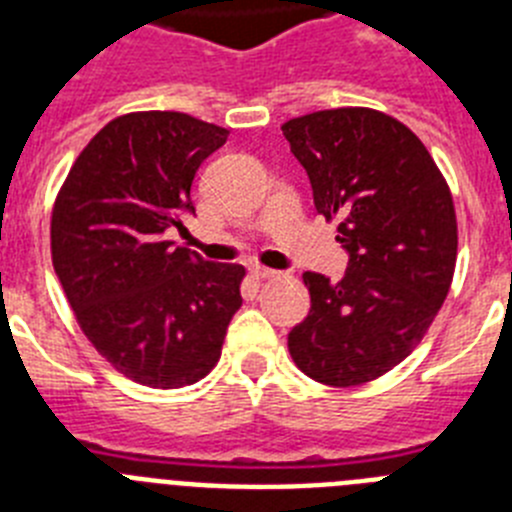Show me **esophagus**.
<instances>
[{
    "mask_svg": "<svg viewBox=\"0 0 512 512\" xmlns=\"http://www.w3.org/2000/svg\"><path fill=\"white\" fill-rule=\"evenodd\" d=\"M277 274L279 271L266 269V266H259V264L251 266V277H256V279H271V277H277Z\"/></svg>",
    "mask_w": 512,
    "mask_h": 512,
    "instance_id": "34e87169",
    "label": "esophagus"
}]
</instances>
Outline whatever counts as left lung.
Wrapping results in <instances>:
<instances>
[{
  "instance_id": "8db88e82",
  "label": "left lung",
  "mask_w": 512,
  "mask_h": 512,
  "mask_svg": "<svg viewBox=\"0 0 512 512\" xmlns=\"http://www.w3.org/2000/svg\"><path fill=\"white\" fill-rule=\"evenodd\" d=\"M282 133L348 253L341 282L302 274L310 312L289 330V354L320 384L372 382L410 356L449 295V184L418 135L384 112L320 110L284 122Z\"/></svg>"
}]
</instances>
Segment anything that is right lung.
Returning <instances> with one entry per match:
<instances>
[{
  "instance_id": "right-lung-1",
  "label": "right lung",
  "mask_w": 512,
  "mask_h": 512,
  "mask_svg": "<svg viewBox=\"0 0 512 512\" xmlns=\"http://www.w3.org/2000/svg\"><path fill=\"white\" fill-rule=\"evenodd\" d=\"M228 130L184 112L107 122L71 166L51 220L53 269L84 336L128 379L200 382L241 307V264L166 241L194 215L192 182Z\"/></svg>"
}]
</instances>
